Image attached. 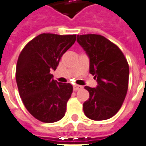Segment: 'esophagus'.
Wrapping results in <instances>:
<instances>
[{
    "label": "esophagus",
    "mask_w": 146,
    "mask_h": 146,
    "mask_svg": "<svg viewBox=\"0 0 146 146\" xmlns=\"http://www.w3.org/2000/svg\"><path fill=\"white\" fill-rule=\"evenodd\" d=\"M82 89V86H78V85H75L73 86V90L74 91H77V90H80Z\"/></svg>",
    "instance_id": "esophagus-1"
}]
</instances>
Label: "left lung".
Returning <instances> with one entry per match:
<instances>
[{
  "instance_id": "obj_1",
  "label": "left lung",
  "mask_w": 146,
  "mask_h": 146,
  "mask_svg": "<svg viewBox=\"0 0 146 146\" xmlns=\"http://www.w3.org/2000/svg\"><path fill=\"white\" fill-rule=\"evenodd\" d=\"M77 40L90 57V73L98 81L96 88L85 87L90 98L83 104L84 113L94 121L110 118L121 109L127 94V60L117 45L102 35H77Z\"/></svg>"
}]
</instances>
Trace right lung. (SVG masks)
<instances>
[{"label": "right lung", "mask_w": 146, "mask_h": 146, "mask_svg": "<svg viewBox=\"0 0 146 146\" xmlns=\"http://www.w3.org/2000/svg\"><path fill=\"white\" fill-rule=\"evenodd\" d=\"M77 35L42 33L28 43L19 55L16 81L27 110L40 121L56 122L66 112L73 93L69 83L57 82L50 71L75 42Z\"/></svg>", "instance_id": "right-lung-1"}]
</instances>
